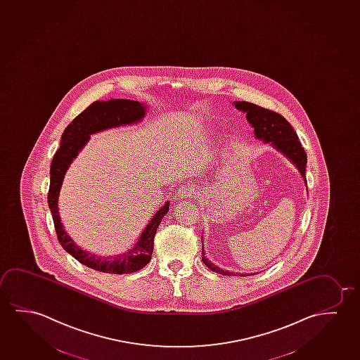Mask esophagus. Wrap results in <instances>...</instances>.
<instances>
[{
	"label": "esophagus",
	"mask_w": 360,
	"mask_h": 360,
	"mask_svg": "<svg viewBox=\"0 0 360 360\" xmlns=\"http://www.w3.org/2000/svg\"><path fill=\"white\" fill-rule=\"evenodd\" d=\"M194 195H195V189H194L193 186H189V184H188V186H183V187L178 189V198L191 199L193 198Z\"/></svg>",
	"instance_id": "obj_1"
}]
</instances>
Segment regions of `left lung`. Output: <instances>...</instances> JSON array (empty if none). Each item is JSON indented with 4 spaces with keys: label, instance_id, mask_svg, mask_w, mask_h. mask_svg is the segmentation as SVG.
Segmentation results:
<instances>
[{
    "label": "left lung",
    "instance_id": "8db88e82",
    "mask_svg": "<svg viewBox=\"0 0 360 360\" xmlns=\"http://www.w3.org/2000/svg\"><path fill=\"white\" fill-rule=\"evenodd\" d=\"M236 109L243 110L246 112V119L254 127L256 139L270 142L272 146L276 147L278 151L282 152L285 156L288 157L302 174L303 179L307 186L306 179V165H307V155L304 152L301 142L298 140L296 131L290 125V122L282 116L272 110L261 108L259 105L251 104L248 101H236L234 103ZM202 260L208 266L212 271L231 276L234 274L224 271L218 266L214 265L204 256V250H202Z\"/></svg>",
    "mask_w": 360,
    "mask_h": 360
}]
</instances>
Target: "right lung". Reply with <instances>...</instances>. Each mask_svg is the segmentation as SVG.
Here are the masks:
<instances>
[{
	"label": "right lung",
	"mask_w": 360,
	"mask_h": 360,
	"mask_svg": "<svg viewBox=\"0 0 360 360\" xmlns=\"http://www.w3.org/2000/svg\"><path fill=\"white\" fill-rule=\"evenodd\" d=\"M145 106L134 100L112 99L110 101H94L79 114L63 132L60 147L53 157L51 165V183L48 192V205L52 212L54 228L58 240L64 250L69 252L83 265L98 271L108 274H131L143 269L151 261L153 252V239L162 218L169 210V202L152 217L151 221L142 231L135 246L121 255L114 257L93 255L77 246L63 228L58 213V195L62 187L64 174L79 151L88 142L91 134L116 126L129 125L139 122L145 116Z\"/></svg>",
	"instance_id": "add662e5"
}]
</instances>
